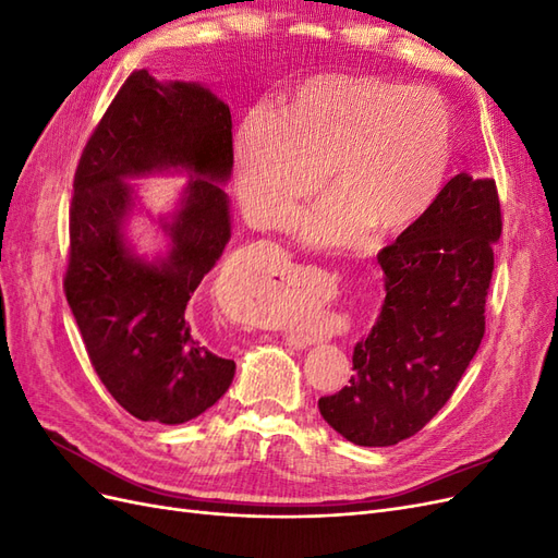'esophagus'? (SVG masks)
Segmentation results:
<instances>
[{
  "instance_id": "obj_1",
  "label": "esophagus",
  "mask_w": 558,
  "mask_h": 558,
  "mask_svg": "<svg viewBox=\"0 0 558 558\" xmlns=\"http://www.w3.org/2000/svg\"><path fill=\"white\" fill-rule=\"evenodd\" d=\"M291 267H293V265H291ZM289 279H291V277H289Z\"/></svg>"
}]
</instances>
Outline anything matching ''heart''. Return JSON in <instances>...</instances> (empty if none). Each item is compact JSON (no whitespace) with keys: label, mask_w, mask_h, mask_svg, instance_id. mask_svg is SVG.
I'll list each match as a JSON object with an SVG mask.
<instances>
[{"label":"heart","mask_w":558,"mask_h":558,"mask_svg":"<svg viewBox=\"0 0 558 558\" xmlns=\"http://www.w3.org/2000/svg\"><path fill=\"white\" fill-rule=\"evenodd\" d=\"M451 109L430 88L377 76L310 78L279 116L251 111L234 140V174L260 226L291 221L324 183L335 189L298 221L316 246H349L367 228L396 234L426 214L442 189Z\"/></svg>","instance_id":"1"}]
</instances>
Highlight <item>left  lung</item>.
<instances>
[{"label": "left lung", "instance_id": "left-lung-1", "mask_svg": "<svg viewBox=\"0 0 558 558\" xmlns=\"http://www.w3.org/2000/svg\"><path fill=\"white\" fill-rule=\"evenodd\" d=\"M500 232L496 181L461 172L379 251V316L353 347L349 386L318 398L320 416L349 442L398 445L445 408L484 337Z\"/></svg>", "mask_w": 558, "mask_h": 558}]
</instances>
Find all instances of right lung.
I'll list each match as a JSON object with an SVG mask.
<instances>
[{"instance_id":"add662e5","label":"right lung","mask_w":558,"mask_h":558,"mask_svg":"<svg viewBox=\"0 0 558 558\" xmlns=\"http://www.w3.org/2000/svg\"><path fill=\"white\" fill-rule=\"evenodd\" d=\"M195 173L171 227L162 264L134 259L122 242L129 186L150 169ZM232 170L228 105L197 83H158L137 70L113 97L83 148L70 207L64 295L95 373L113 400L142 421L183 424L221 398L234 361L202 344L191 295L230 240Z\"/></svg>"}]
</instances>
